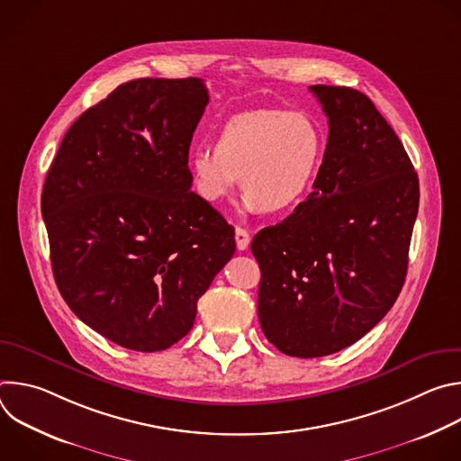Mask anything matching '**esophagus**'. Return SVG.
Returning <instances> with one entry per match:
<instances>
[{
  "mask_svg": "<svg viewBox=\"0 0 461 461\" xmlns=\"http://www.w3.org/2000/svg\"><path fill=\"white\" fill-rule=\"evenodd\" d=\"M235 242H237V248L240 251H244L249 246V233L244 228H237L235 230Z\"/></svg>",
  "mask_w": 461,
  "mask_h": 461,
  "instance_id": "esophagus-1",
  "label": "esophagus"
}]
</instances>
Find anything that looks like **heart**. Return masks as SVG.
Segmentation results:
<instances>
[{
  "label": "heart",
  "instance_id": "heart-1",
  "mask_svg": "<svg viewBox=\"0 0 461 461\" xmlns=\"http://www.w3.org/2000/svg\"><path fill=\"white\" fill-rule=\"evenodd\" d=\"M324 133L306 113L255 109L219 125L215 146L187 157L191 182L204 201L217 204L240 184L248 212L286 215L310 194L324 157Z\"/></svg>",
  "mask_w": 461,
  "mask_h": 461
}]
</instances>
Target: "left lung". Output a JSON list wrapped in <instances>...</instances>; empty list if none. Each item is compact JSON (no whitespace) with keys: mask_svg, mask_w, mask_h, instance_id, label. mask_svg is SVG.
<instances>
[{"mask_svg":"<svg viewBox=\"0 0 461 461\" xmlns=\"http://www.w3.org/2000/svg\"><path fill=\"white\" fill-rule=\"evenodd\" d=\"M310 91L328 116L313 191L251 240L262 332L304 359L350 347L396 303L420 206L418 173L372 100L350 87Z\"/></svg>","mask_w":461,"mask_h":461,"instance_id":"left-lung-1","label":"left lung"}]
</instances>
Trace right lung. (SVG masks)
I'll list each match as a JSON object with an SVG mask.
<instances>
[{"instance_id": "right-lung-1", "label": "right lung", "mask_w": 461, "mask_h": 461, "mask_svg": "<svg viewBox=\"0 0 461 461\" xmlns=\"http://www.w3.org/2000/svg\"><path fill=\"white\" fill-rule=\"evenodd\" d=\"M210 102L201 78L118 86L65 133L41 215L69 308L105 339L166 350L235 253V230L191 191L187 153Z\"/></svg>"}]
</instances>
